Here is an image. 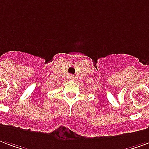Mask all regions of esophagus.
I'll use <instances>...</instances> for the list:
<instances>
[{
    "label": "esophagus",
    "instance_id": "1",
    "mask_svg": "<svg viewBox=\"0 0 149 149\" xmlns=\"http://www.w3.org/2000/svg\"><path fill=\"white\" fill-rule=\"evenodd\" d=\"M74 75H71V74H69V75H68V79H70V80L74 79Z\"/></svg>",
    "mask_w": 149,
    "mask_h": 149
}]
</instances>
